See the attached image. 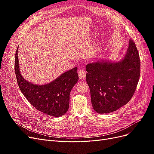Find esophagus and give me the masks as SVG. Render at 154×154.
Returning a JSON list of instances; mask_svg holds the SVG:
<instances>
[{"instance_id":"obj_1","label":"esophagus","mask_w":154,"mask_h":154,"mask_svg":"<svg viewBox=\"0 0 154 154\" xmlns=\"http://www.w3.org/2000/svg\"><path fill=\"white\" fill-rule=\"evenodd\" d=\"M78 75H79V78L82 79H82H84L85 78V76H86V71H84L83 69L79 70Z\"/></svg>"}]
</instances>
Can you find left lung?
Here are the masks:
<instances>
[{
	"instance_id": "1",
	"label": "left lung",
	"mask_w": 154,
	"mask_h": 154,
	"mask_svg": "<svg viewBox=\"0 0 154 154\" xmlns=\"http://www.w3.org/2000/svg\"><path fill=\"white\" fill-rule=\"evenodd\" d=\"M140 58L135 42L129 40L123 59L118 62H95L86 66V81L97 113H110L131 100L140 76Z\"/></svg>"
}]
</instances>
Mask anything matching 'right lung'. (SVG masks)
Returning a JSON list of instances; mask_svg holds the SVG:
<instances>
[{
	"instance_id": "1",
	"label": "right lung",
	"mask_w": 154,
	"mask_h": 154,
	"mask_svg": "<svg viewBox=\"0 0 154 154\" xmlns=\"http://www.w3.org/2000/svg\"><path fill=\"white\" fill-rule=\"evenodd\" d=\"M18 49L15 60L16 78L21 92L35 109L50 116L60 117L67 112L69 96L78 81L77 67L63 73L46 85H37L26 81L20 72Z\"/></svg>"
}]
</instances>
